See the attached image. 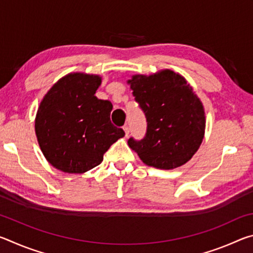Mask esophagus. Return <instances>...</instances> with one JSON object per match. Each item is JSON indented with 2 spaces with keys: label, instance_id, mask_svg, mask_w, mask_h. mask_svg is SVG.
<instances>
[{
  "label": "esophagus",
  "instance_id": "esophagus-1",
  "mask_svg": "<svg viewBox=\"0 0 253 253\" xmlns=\"http://www.w3.org/2000/svg\"><path fill=\"white\" fill-rule=\"evenodd\" d=\"M123 128H124V130H125V136L128 137V135H129V126L125 125Z\"/></svg>",
  "mask_w": 253,
  "mask_h": 253
}]
</instances>
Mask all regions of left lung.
Returning <instances> with one entry per match:
<instances>
[{
    "mask_svg": "<svg viewBox=\"0 0 253 253\" xmlns=\"http://www.w3.org/2000/svg\"><path fill=\"white\" fill-rule=\"evenodd\" d=\"M132 96L146 117L145 136L128 139L148 166L172 169L185 164L204 137V109L186 80L170 70L128 80Z\"/></svg>",
    "mask_w": 253,
    "mask_h": 253,
    "instance_id": "8db88e82",
    "label": "left lung"
}]
</instances>
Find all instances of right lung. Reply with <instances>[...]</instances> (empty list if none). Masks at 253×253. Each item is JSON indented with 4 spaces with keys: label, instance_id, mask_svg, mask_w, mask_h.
<instances>
[{
    "label": "right lung",
    "instance_id": "obj_1",
    "mask_svg": "<svg viewBox=\"0 0 253 253\" xmlns=\"http://www.w3.org/2000/svg\"><path fill=\"white\" fill-rule=\"evenodd\" d=\"M98 76L70 74L60 79L42 99L36 117L38 142L46 160L65 173L96 168L104 154L125 136L110 121L113 105L98 99Z\"/></svg>",
    "mask_w": 253,
    "mask_h": 253
}]
</instances>
